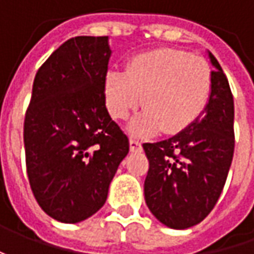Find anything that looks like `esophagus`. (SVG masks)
I'll return each mask as SVG.
<instances>
[{
  "instance_id": "obj_1",
  "label": "esophagus",
  "mask_w": 254,
  "mask_h": 254,
  "mask_svg": "<svg viewBox=\"0 0 254 254\" xmlns=\"http://www.w3.org/2000/svg\"><path fill=\"white\" fill-rule=\"evenodd\" d=\"M130 151L131 152H141L142 151V145L141 142L135 138H130Z\"/></svg>"
}]
</instances>
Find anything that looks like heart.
I'll return each mask as SVG.
<instances>
[{
    "instance_id": "obj_1",
    "label": "heart",
    "mask_w": 254,
    "mask_h": 254,
    "mask_svg": "<svg viewBox=\"0 0 254 254\" xmlns=\"http://www.w3.org/2000/svg\"><path fill=\"white\" fill-rule=\"evenodd\" d=\"M209 64L185 51L161 48L135 55L126 70L112 69L104 79V97L114 119L145 107L128 124L132 135L178 132L199 119L212 94Z\"/></svg>"
}]
</instances>
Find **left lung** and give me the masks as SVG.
<instances>
[{
  "instance_id": "left-lung-1",
  "label": "left lung",
  "mask_w": 254,
  "mask_h": 254,
  "mask_svg": "<svg viewBox=\"0 0 254 254\" xmlns=\"http://www.w3.org/2000/svg\"><path fill=\"white\" fill-rule=\"evenodd\" d=\"M212 94L196 122L142 148L150 161L144 182L145 203L171 229H188L205 219L216 205L235 151V106L219 62L208 52Z\"/></svg>"
}]
</instances>
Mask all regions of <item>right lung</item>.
I'll list each match as a JSON object with an SVG mask.
<instances>
[{
    "label": "right lung",
    "mask_w": 254,
    "mask_h": 254,
    "mask_svg": "<svg viewBox=\"0 0 254 254\" xmlns=\"http://www.w3.org/2000/svg\"><path fill=\"white\" fill-rule=\"evenodd\" d=\"M109 36H76L36 72L25 114L29 184L54 219L77 223L104 205L128 138L106 109Z\"/></svg>",
    "instance_id": "1"
}]
</instances>
